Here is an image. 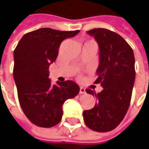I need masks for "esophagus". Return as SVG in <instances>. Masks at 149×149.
<instances>
[{
  "label": "esophagus",
  "mask_w": 149,
  "mask_h": 149,
  "mask_svg": "<svg viewBox=\"0 0 149 149\" xmlns=\"http://www.w3.org/2000/svg\"><path fill=\"white\" fill-rule=\"evenodd\" d=\"M86 93V89L83 87L80 88V94H85Z\"/></svg>",
  "instance_id": "34e87169"
}]
</instances>
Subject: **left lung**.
I'll return each mask as SVG.
<instances>
[{
    "label": "left lung",
    "mask_w": 149,
    "mask_h": 149,
    "mask_svg": "<svg viewBox=\"0 0 149 149\" xmlns=\"http://www.w3.org/2000/svg\"><path fill=\"white\" fill-rule=\"evenodd\" d=\"M87 33L93 36L100 47V65L95 84L103 91L96 94L86 89L97 99L95 106L85 110L86 125L97 132L114 130L123 120L130 104L135 78L133 49L119 34L105 28H95Z\"/></svg>",
    "instance_id": "obj_1"
}]
</instances>
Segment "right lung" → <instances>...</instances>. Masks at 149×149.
I'll return each instance as SVG.
<instances>
[{"instance_id":"obj_1","label":"right lung","mask_w":149,"mask_h":149,"mask_svg":"<svg viewBox=\"0 0 149 149\" xmlns=\"http://www.w3.org/2000/svg\"><path fill=\"white\" fill-rule=\"evenodd\" d=\"M79 32L40 28L26 33L15 48L13 74L18 98L24 114L34 125L49 128L58 124L63 103L78 95L80 87L74 81L52 85L48 77L62 41Z\"/></svg>"}]
</instances>
